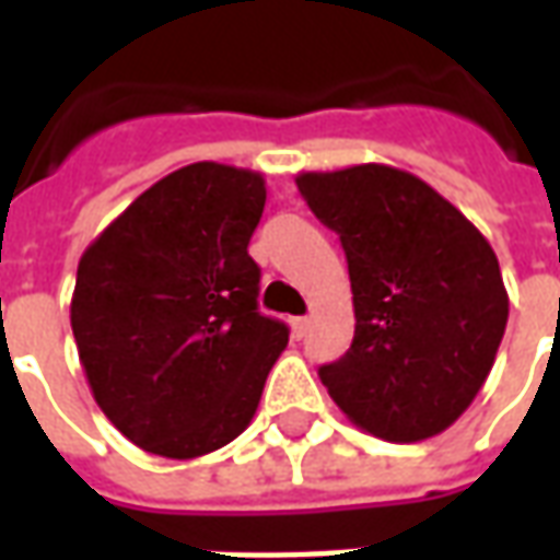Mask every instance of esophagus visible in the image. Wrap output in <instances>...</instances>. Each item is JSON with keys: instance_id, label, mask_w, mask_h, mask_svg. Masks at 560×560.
<instances>
[{"instance_id": "esophagus-1", "label": "esophagus", "mask_w": 560, "mask_h": 560, "mask_svg": "<svg viewBox=\"0 0 560 560\" xmlns=\"http://www.w3.org/2000/svg\"><path fill=\"white\" fill-rule=\"evenodd\" d=\"M305 329H308V317H293V320H291V332H293V339H303V336H305Z\"/></svg>"}]
</instances>
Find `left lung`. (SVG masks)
Segmentation results:
<instances>
[{
  "mask_svg": "<svg viewBox=\"0 0 560 560\" xmlns=\"http://www.w3.org/2000/svg\"><path fill=\"white\" fill-rule=\"evenodd\" d=\"M296 188L339 233L353 341L320 381L389 444L434 438L468 411L504 339L510 296L492 245L432 185L389 164L305 171Z\"/></svg>",
  "mask_w": 560,
  "mask_h": 560,
  "instance_id": "8db88e82",
  "label": "left lung"
}]
</instances>
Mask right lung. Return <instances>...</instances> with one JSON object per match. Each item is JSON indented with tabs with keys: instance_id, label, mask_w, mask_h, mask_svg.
Here are the masks:
<instances>
[{
	"instance_id": "add662e5",
	"label": "right lung",
	"mask_w": 560,
	"mask_h": 560,
	"mask_svg": "<svg viewBox=\"0 0 560 560\" xmlns=\"http://www.w3.org/2000/svg\"><path fill=\"white\" fill-rule=\"evenodd\" d=\"M264 203V173L197 161L147 188L80 257L83 375L104 417L152 456L231 444L288 348V327L257 312L248 240Z\"/></svg>"
}]
</instances>
